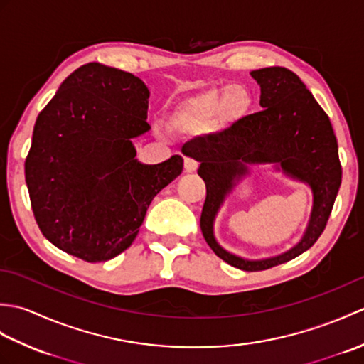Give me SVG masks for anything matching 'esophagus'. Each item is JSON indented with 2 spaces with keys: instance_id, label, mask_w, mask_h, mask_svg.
<instances>
[{
  "instance_id": "34e87169",
  "label": "esophagus",
  "mask_w": 364,
  "mask_h": 364,
  "mask_svg": "<svg viewBox=\"0 0 364 364\" xmlns=\"http://www.w3.org/2000/svg\"><path fill=\"white\" fill-rule=\"evenodd\" d=\"M198 168V162L192 158H184V170L186 172H196Z\"/></svg>"
}]
</instances>
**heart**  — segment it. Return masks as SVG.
Returning a JSON list of instances; mask_svg holds the SVG:
<instances>
[{"label":"heart","instance_id":"heart-1","mask_svg":"<svg viewBox=\"0 0 364 364\" xmlns=\"http://www.w3.org/2000/svg\"><path fill=\"white\" fill-rule=\"evenodd\" d=\"M252 106L253 97L242 84H230L223 90L208 89L181 100L170 112L167 125L184 134L218 131L241 122Z\"/></svg>","mask_w":364,"mask_h":364}]
</instances>
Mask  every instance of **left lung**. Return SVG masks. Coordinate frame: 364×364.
Returning a JSON list of instances; mask_svg holds the SVG:
<instances>
[{
	"label": "left lung",
	"instance_id": "1",
	"mask_svg": "<svg viewBox=\"0 0 364 364\" xmlns=\"http://www.w3.org/2000/svg\"><path fill=\"white\" fill-rule=\"evenodd\" d=\"M261 87L264 109L247 115L219 134L194 139L183 154L200 162L197 173L206 184L200 228L208 245L230 266L257 272L294 259L318 241L326 230L341 186L343 168L335 131L326 111L299 76L284 67L250 73ZM277 161L287 173L311 184L315 194L312 220L304 239L289 252L262 262H247L223 251L212 236V220L234 178L245 164Z\"/></svg>",
	"mask_w": 364,
	"mask_h": 364
}]
</instances>
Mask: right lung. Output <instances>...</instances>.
<instances>
[{
    "label": "right lung",
    "instance_id": "add662e5",
    "mask_svg": "<svg viewBox=\"0 0 364 364\" xmlns=\"http://www.w3.org/2000/svg\"><path fill=\"white\" fill-rule=\"evenodd\" d=\"M149 97L133 73L90 63L37 115L25 178L37 225L58 249L87 262L117 257L181 173L180 154L156 166L136 159L131 137L150 129Z\"/></svg>",
    "mask_w": 364,
    "mask_h": 364
}]
</instances>
